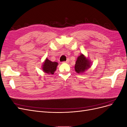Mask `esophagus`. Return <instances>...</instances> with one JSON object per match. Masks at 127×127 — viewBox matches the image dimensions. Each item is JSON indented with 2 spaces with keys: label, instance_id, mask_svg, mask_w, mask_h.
Returning a JSON list of instances; mask_svg holds the SVG:
<instances>
[{
  "label": "esophagus",
  "instance_id": "1",
  "mask_svg": "<svg viewBox=\"0 0 127 127\" xmlns=\"http://www.w3.org/2000/svg\"><path fill=\"white\" fill-rule=\"evenodd\" d=\"M64 63H69V60H67L66 61H64Z\"/></svg>",
  "mask_w": 127,
  "mask_h": 127
}]
</instances>
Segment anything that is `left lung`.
<instances>
[{
  "label": "left lung",
  "mask_w": 127,
  "mask_h": 127,
  "mask_svg": "<svg viewBox=\"0 0 127 127\" xmlns=\"http://www.w3.org/2000/svg\"><path fill=\"white\" fill-rule=\"evenodd\" d=\"M91 67V61L83 54L80 55L76 61L75 69L78 73L84 72L85 70Z\"/></svg>",
  "instance_id": "obj_1"
}]
</instances>
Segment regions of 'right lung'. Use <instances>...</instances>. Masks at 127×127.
I'll use <instances>...</instances> for the list:
<instances>
[{"mask_svg": "<svg viewBox=\"0 0 127 127\" xmlns=\"http://www.w3.org/2000/svg\"><path fill=\"white\" fill-rule=\"evenodd\" d=\"M58 65V63L52 62L47 58L42 65V69L44 72L47 74H53L57 69Z\"/></svg>", "mask_w": 127, "mask_h": 127, "instance_id": "add662e5", "label": "right lung"}]
</instances>
